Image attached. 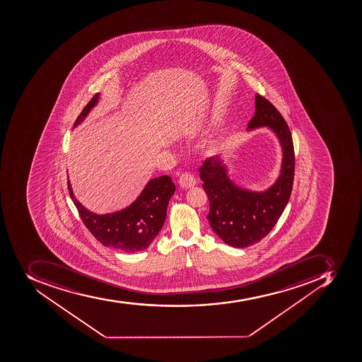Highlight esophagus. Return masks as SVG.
I'll return each mask as SVG.
<instances>
[{
    "label": "esophagus",
    "mask_w": 362,
    "mask_h": 362,
    "mask_svg": "<svg viewBox=\"0 0 362 362\" xmlns=\"http://www.w3.org/2000/svg\"><path fill=\"white\" fill-rule=\"evenodd\" d=\"M179 183L182 188L189 189L192 188L194 185H196V179L194 175L190 173H183L179 179Z\"/></svg>",
    "instance_id": "34e87169"
}]
</instances>
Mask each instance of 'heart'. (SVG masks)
I'll list each match as a JSON object with an SVG mask.
<instances>
[{
    "label": "heart",
    "mask_w": 362,
    "mask_h": 362,
    "mask_svg": "<svg viewBox=\"0 0 362 362\" xmlns=\"http://www.w3.org/2000/svg\"><path fill=\"white\" fill-rule=\"evenodd\" d=\"M209 142H212V140H211V139H209Z\"/></svg>",
    "instance_id": "obj_1"
}]
</instances>
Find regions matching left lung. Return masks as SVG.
I'll use <instances>...</instances> for the list:
<instances>
[{"label":"left lung","instance_id":"1","mask_svg":"<svg viewBox=\"0 0 362 362\" xmlns=\"http://www.w3.org/2000/svg\"><path fill=\"white\" fill-rule=\"evenodd\" d=\"M259 127H269L281 147L279 175L269 188L255 192L237 185L220 156L209 157L199 168L209 200V226L223 243L235 248L256 244L274 229L293 189L295 156L288 125L270 101L255 94V115L247 131Z\"/></svg>","mask_w":362,"mask_h":362}]
</instances>
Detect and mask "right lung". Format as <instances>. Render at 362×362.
Listing matches in <instances>:
<instances>
[{
    "label": "right lung",
    "instance_id": "add662e5",
    "mask_svg": "<svg viewBox=\"0 0 362 362\" xmlns=\"http://www.w3.org/2000/svg\"><path fill=\"white\" fill-rule=\"evenodd\" d=\"M100 93L92 98L74 123V129L80 125L93 107L99 103ZM68 190L71 200L80 213L83 223L94 238L103 246L136 253L148 248L163 228L168 202L175 192V185L168 175L155 177L146 185L141 194L125 209L107 214H97L88 211L74 196L68 180Z\"/></svg>",
    "mask_w": 362,
    "mask_h": 362
}]
</instances>
